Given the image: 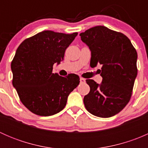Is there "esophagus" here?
Returning <instances> with one entry per match:
<instances>
[{
    "label": "esophagus",
    "mask_w": 148,
    "mask_h": 148,
    "mask_svg": "<svg viewBox=\"0 0 148 148\" xmlns=\"http://www.w3.org/2000/svg\"><path fill=\"white\" fill-rule=\"evenodd\" d=\"M85 82V79L84 78H80V83H84Z\"/></svg>",
    "instance_id": "esophagus-1"
}]
</instances>
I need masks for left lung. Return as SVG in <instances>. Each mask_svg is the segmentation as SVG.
<instances>
[{"label": "left lung", "mask_w": 148, "mask_h": 148, "mask_svg": "<svg viewBox=\"0 0 148 148\" xmlns=\"http://www.w3.org/2000/svg\"><path fill=\"white\" fill-rule=\"evenodd\" d=\"M79 36L91 51V67L102 64L100 84L86 80L90 92L84 97V104L93 115L112 117L123 110L132 96L138 53L126 36L105 26L92 27Z\"/></svg>", "instance_id": "left-lung-1"}]
</instances>
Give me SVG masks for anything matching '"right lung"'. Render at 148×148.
Listing matches in <instances>:
<instances>
[{"label":"right lung","mask_w":148,"mask_h":148,"mask_svg":"<svg viewBox=\"0 0 148 148\" xmlns=\"http://www.w3.org/2000/svg\"><path fill=\"white\" fill-rule=\"evenodd\" d=\"M78 33L44 31L25 39L11 62L13 86L23 105L34 114L51 116L62 111L79 77L52 73L53 65L64 60L65 51Z\"/></svg>","instance_id":"add662e5"}]
</instances>
